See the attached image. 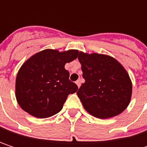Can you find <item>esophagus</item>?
<instances>
[{
    "instance_id": "1",
    "label": "esophagus",
    "mask_w": 147,
    "mask_h": 147,
    "mask_svg": "<svg viewBox=\"0 0 147 147\" xmlns=\"http://www.w3.org/2000/svg\"><path fill=\"white\" fill-rule=\"evenodd\" d=\"M76 84L77 85L78 88H80V86H81V81H80V80H77V81L76 82Z\"/></svg>"
}]
</instances>
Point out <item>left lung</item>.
<instances>
[{
  "instance_id": "1",
  "label": "left lung",
  "mask_w": 147,
  "mask_h": 147,
  "mask_svg": "<svg viewBox=\"0 0 147 147\" xmlns=\"http://www.w3.org/2000/svg\"><path fill=\"white\" fill-rule=\"evenodd\" d=\"M82 84L76 94L84 109L98 118H110L122 113L132 95V82L124 67L114 58L80 52Z\"/></svg>"
}]
</instances>
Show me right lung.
<instances>
[{
  "mask_svg": "<svg viewBox=\"0 0 147 147\" xmlns=\"http://www.w3.org/2000/svg\"><path fill=\"white\" fill-rule=\"evenodd\" d=\"M77 55L78 51L74 49L64 52L45 49L27 59L16 77L15 95L20 107L38 118L59 112L68 95L78 89L65 69V64Z\"/></svg>",
  "mask_w": 147,
  "mask_h": 147,
  "instance_id": "1",
  "label": "right lung"
}]
</instances>
